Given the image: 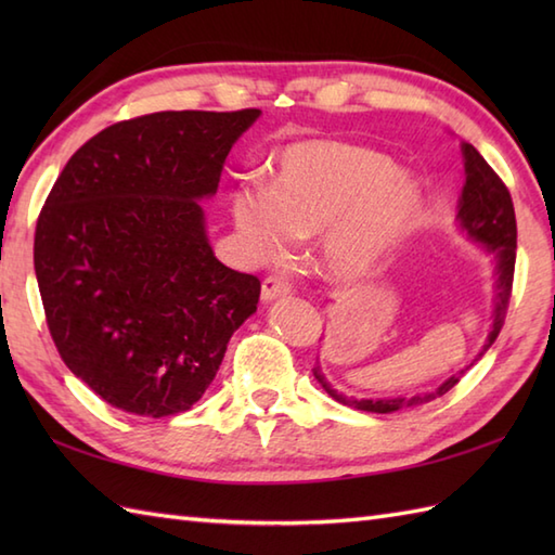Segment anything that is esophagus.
<instances>
[{"label": "esophagus", "mask_w": 555, "mask_h": 555, "mask_svg": "<svg viewBox=\"0 0 555 555\" xmlns=\"http://www.w3.org/2000/svg\"><path fill=\"white\" fill-rule=\"evenodd\" d=\"M291 296V284L284 276H267L262 281V300L271 302L276 298H286Z\"/></svg>", "instance_id": "1"}]
</instances>
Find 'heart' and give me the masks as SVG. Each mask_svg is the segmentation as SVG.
Here are the masks:
<instances>
[{
  "label": "heart",
  "instance_id": "heart-1",
  "mask_svg": "<svg viewBox=\"0 0 555 555\" xmlns=\"http://www.w3.org/2000/svg\"><path fill=\"white\" fill-rule=\"evenodd\" d=\"M229 209L245 250L276 262L298 235H314L317 257L334 281H362L415 227L422 188L382 152L334 138H305L274 159L271 181L245 176Z\"/></svg>",
  "mask_w": 555,
  "mask_h": 555
}]
</instances>
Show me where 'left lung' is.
Wrapping results in <instances>:
<instances>
[{"mask_svg":"<svg viewBox=\"0 0 555 555\" xmlns=\"http://www.w3.org/2000/svg\"><path fill=\"white\" fill-rule=\"evenodd\" d=\"M463 152V164H465V185L463 193L457 199V229L463 231L469 241L479 243L481 250L491 255L493 259V276H496V284H493V305H491V328L489 336L481 346L479 356L475 362L485 356V352L493 346V340L499 338L501 326L505 322V312H508L511 302V291H513V274H515V250H517V223H515V209L508 188L493 171L487 159L479 155V152L463 143L460 145ZM473 367V364H469ZM469 367L460 370L457 374L448 376V379L434 388L429 393H417V396H398V398H348L338 393L336 388L326 382L322 372V364H314V379L322 384L324 391L332 396L338 403L348 408H358L364 412H376V415H388V412H398L405 408H415L422 403H429L436 396H443L446 391L460 382Z\"/></svg>","mask_w":555,"mask_h":555,"instance_id":"1","label":"left lung"}]
</instances>
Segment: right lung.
<instances>
[{
  "mask_svg": "<svg viewBox=\"0 0 555 555\" xmlns=\"http://www.w3.org/2000/svg\"><path fill=\"white\" fill-rule=\"evenodd\" d=\"M259 109L157 112L90 138L35 229V276L59 356L109 405L191 410L257 312L259 279L223 267L199 199Z\"/></svg>",
  "mask_w": 555,
  "mask_h": 555,
  "instance_id": "add662e5",
  "label": "right lung"
}]
</instances>
